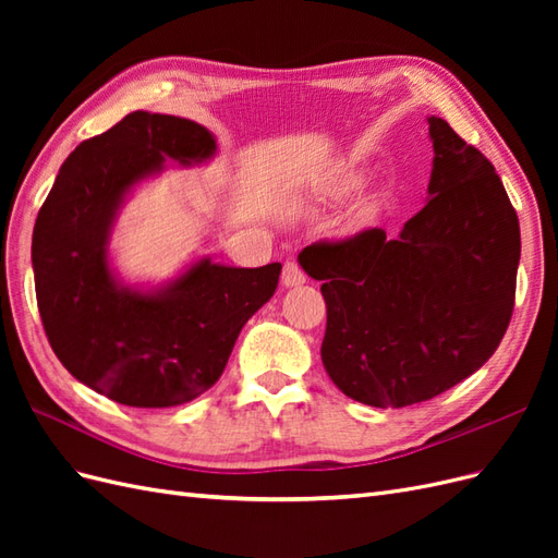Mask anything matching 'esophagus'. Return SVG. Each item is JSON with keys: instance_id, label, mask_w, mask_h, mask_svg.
Returning <instances> with one entry per match:
<instances>
[{"instance_id": "esophagus-1", "label": "esophagus", "mask_w": 558, "mask_h": 558, "mask_svg": "<svg viewBox=\"0 0 558 558\" xmlns=\"http://www.w3.org/2000/svg\"><path fill=\"white\" fill-rule=\"evenodd\" d=\"M307 281L305 272H302V267L295 260H286L283 263V272H281V283L286 289H293V286H302Z\"/></svg>"}]
</instances>
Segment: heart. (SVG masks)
<instances>
[{
  "instance_id": "b5f03b06",
  "label": "heart",
  "mask_w": 558,
  "mask_h": 558,
  "mask_svg": "<svg viewBox=\"0 0 558 558\" xmlns=\"http://www.w3.org/2000/svg\"><path fill=\"white\" fill-rule=\"evenodd\" d=\"M363 183V177L353 170H344L340 174H335L330 181V195L332 197H344L349 193H353Z\"/></svg>"
}]
</instances>
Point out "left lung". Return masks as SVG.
Segmentation results:
<instances>
[{"label":"left lung","mask_w":558,"mask_h":558,"mask_svg":"<svg viewBox=\"0 0 558 558\" xmlns=\"http://www.w3.org/2000/svg\"><path fill=\"white\" fill-rule=\"evenodd\" d=\"M428 132L430 197L396 240L369 228L298 256L324 281L326 373L369 408H408L477 373L514 310L521 234L496 167L442 118Z\"/></svg>","instance_id":"8db88e82"}]
</instances>
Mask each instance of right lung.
Wrapping results in <instances>:
<instances>
[{
  "instance_id": "1",
  "label": "right lung",
  "mask_w": 558,
  "mask_h": 558,
  "mask_svg": "<svg viewBox=\"0 0 558 558\" xmlns=\"http://www.w3.org/2000/svg\"><path fill=\"white\" fill-rule=\"evenodd\" d=\"M214 154L199 123L132 111L72 150L39 209L32 267L48 342L81 384L128 408H174L205 393L277 291L281 263L199 258L158 291L113 275L109 234L132 185L162 172L165 158L197 165Z\"/></svg>"
}]
</instances>
